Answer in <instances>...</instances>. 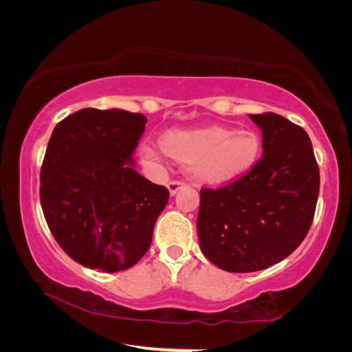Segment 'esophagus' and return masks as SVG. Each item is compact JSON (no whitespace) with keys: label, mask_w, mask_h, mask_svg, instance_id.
I'll return each mask as SVG.
<instances>
[{"label":"esophagus","mask_w":352,"mask_h":352,"mask_svg":"<svg viewBox=\"0 0 352 352\" xmlns=\"http://www.w3.org/2000/svg\"><path fill=\"white\" fill-rule=\"evenodd\" d=\"M183 186H186V183L182 180H172L168 183V189H169L170 195H175L178 192V189H182Z\"/></svg>","instance_id":"34e87169"}]
</instances>
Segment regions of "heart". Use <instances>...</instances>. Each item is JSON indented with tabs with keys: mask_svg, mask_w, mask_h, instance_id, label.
<instances>
[{
	"mask_svg": "<svg viewBox=\"0 0 352 352\" xmlns=\"http://www.w3.org/2000/svg\"><path fill=\"white\" fill-rule=\"evenodd\" d=\"M162 146L142 142L140 157L144 163L157 164L164 152L182 163L204 183H223L241 177L258 162L261 140L252 130L208 127L199 130H172L163 135Z\"/></svg>",
	"mask_w": 352,
	"mask_h": 352,
	"instance_id": "heart-1",
	"label": "heart"
}]
</instances>
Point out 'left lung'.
Returning <instances> with one entry per match:
<instances>
[{"instance_id":"8db88e82","label":"left lung","mask_w":352,"mask_h":352,"mask_svg":"<svg viewBox=\"0 0 352 352\" xmlns=\"http://www.w3.org/2000/svg\"><path fill=\"white\" fill-rule=\"evenodd\" d=\"M250 118L262 132L258 163L222 188L200 190V248L231 273L264 270L294 253L311 228L320 192L305 129L276 113Z\"/></svg>"}]
</instances>
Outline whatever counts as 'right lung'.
<instances>
[{
    "label": "right lung",
    "instance_id": "obj_1",
    "mask_svg": "<svg viewBox=\"0 0 352 352\" xmlns=\"http://www.w3.org/2000/svg\"><path fill=\"white\" fill-rule=\"evenodd\" d=\"M141 113L82 109L57 124L40 170L46 223L71 259L121 272L151 247L169 190L133 169Z\"/></svg>",
    "mask_w": 352,
    "mask_h": 352
}]
</instances>
